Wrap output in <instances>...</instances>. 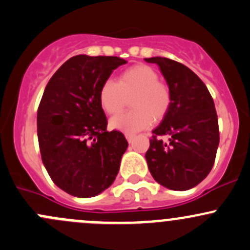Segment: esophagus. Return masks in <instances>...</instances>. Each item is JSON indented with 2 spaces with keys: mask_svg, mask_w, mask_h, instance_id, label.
<instances>
[{
  "mask_svg": "<svg viewBox=\"0 0 250 250\" xmlns=\"http://www.w3.org/2000/svg\"><path fill=\"white\" fill-rule=\"evenodd\" d=\"M126 140L128 141V143H131L132 142L133 140H135V137H136V135H133V133H126Z\"/></svg>",
  "mask_w": 250,
  "mask_h": 250,
  "instance_id": "esophagus-1",
  "label": "esophagus"
}]
</instances>
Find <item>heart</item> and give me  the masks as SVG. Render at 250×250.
I'll list each match as a JSON object with an SVG mask.
<instances>
[{
	"instance_id": "obj_1",
	"label": "heart",
	"mask_w": 250,
	"mask_h": 250,
	"mask_svg": "<svg viewBox=\"0 0 250 250\" xmlns=\"http://www.w3.org/2000/svg\"><path fill=\"white\" fill-rule=\"evenodd\" d=\"M158 72L150 66L136 65L125 69L117 82L108 79L100 89L101 106L109 114L122 112L130 100V112L115 115L110 125L125 132H137L146 128L154 120L164 117L171 104V92L159 82Z\"/></svg>"
}]
</instances>
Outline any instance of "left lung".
Here are the masks:
<instances>
[{
  "mask_svg": "<svg viewBox=\"0 0 250 250\" xmlns=\"http://www.w3.org/2000/svg\"><path fill=\"white\" fill-rule=\"evenodd\" d=\"M156 63L171 92V104L153 130L146 160L151 176L171 190H189L212 169L219 146L214 102L205 83L181 62L167 58L144 59ZM166 135L168 141L161 140Z\"/></svg>",
  "mask_w": 250,
  "mask_h": 250,
  "instance_id": "8db88e82",
  "label": "left lung"
}]
</instances>
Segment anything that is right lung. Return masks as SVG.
<instances>
[{"label": "right lung", "mask_w": 250, "mask_h": 250, "mask_svg": "<svg viewBox=\"0 0 250 250\" xmlns=\"http://www.w3.org/2000/svg\"><path fill=\"white\" fill-rule=\"evenodd\" d=\"M117 56L76 55L48 82L37 110L43 165L53 182L72 196L92 197L114 182L128 143L107 131L100 89L124 65Z\"/></svg>", "instance_id": "obj_1"}]
</instances>
